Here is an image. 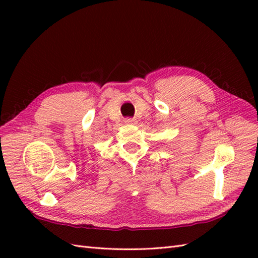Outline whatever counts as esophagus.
<instances>
[{
    "label": "esophagus",
    "mask_w": 258,
    "mask_h": 258,
    "mask_svg": "<svg viewBox=\"0 0 258 258\" xmlns=\"http://www.w3.org/2000/svg\"><path fill=\"white\" fill-rule=\"evenodd\" d=\"M125 124H130V125L136 124V119L135 118H126L125 119Z\"/></svg>",
    "instance_id": "34e87169"
}]
</instances>
